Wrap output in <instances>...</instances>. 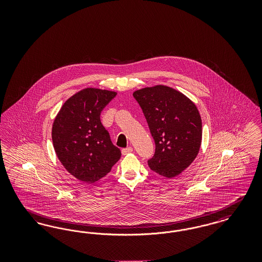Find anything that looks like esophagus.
I'll return each instance as SVG.
<instances>
[{"label": "esophagus", "instance_id": "1", "mask_svg": "<svg viewBox=\"0 0 262 262\" xmlns=\"http://www.w3.org/2000/svg\"><path fill=\"white\" fill-rule=\"evenodd\" d=\"M130 152H133V147H130V146L122 149V154H123V155H126V154H128V153H130Z\"/></svg>", "mask_w": 262, "mask_h": 262}]
</instances>
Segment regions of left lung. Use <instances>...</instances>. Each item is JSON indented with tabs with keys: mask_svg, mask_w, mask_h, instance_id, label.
<instances>
[{
	"mask_svg": "<svg viewBox=\"0 0 262 262\" xmlns=\"http://www.w3.org/2000/svg\"><path fill=\"white\" fill-rule=\"evenodd\" d=\"M134 97L155 142L150 169L166 178L181 174L200 151L202 124L196 106L181 92L163 85L137 90Z\"/></svg>",
	"mask_w": 262,
	"mask_h": 262,
	"instance_id": "8db88e82",
	"label": "left lung"
}]
</instances>
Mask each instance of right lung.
<instances>
[{"label":"right lung","mask_w":262,"mask_h":262,"mask_svg":"<svg viewBox=\"0 0 262 262\" xmlns=\"http://www.w3.org/2000/svg\"><path fill=\"white\" fill-rule=\"evenodd\" d=\"M116 92L86 88L64 102L57 115L52 139L56 154L69 173L79 181L95 183L121 158L100 115Z\"/></svg>","instance_id":"add662e5"}]
</instances>
